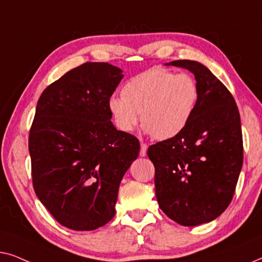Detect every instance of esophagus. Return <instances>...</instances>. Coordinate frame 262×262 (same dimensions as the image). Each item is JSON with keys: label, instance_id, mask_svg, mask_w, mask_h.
I'll list each match as a JSON object with an SVG mask.
<instances>
[{"label": "esophagus", "instance_id": "1", "mask_svg": "<svg viewBox=\"0 0 262 262\" xmlns=\"http://www.w3.org/2000/svg\"><path fill=\"white\" fill-rule=\"evenodd\" d=\"M147 154V145L141 142V148H140V157H146Z\"/></svg>", "mask_w": 262, "mask_h": 262}]
</instances>
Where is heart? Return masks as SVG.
Masks as SVG:
<instances>
[{
  "mask_svg": "<svg viewBox=\"0 0 262 262\" xmlns=\"http://www.w3.org/2000/svg\"><path fill=\"white\" fill-rule=\"evenodd\" d=\"M198 99L200 89L189 73L153 68L127 80L122 95L109 98L108 109L119 130L134 129L140 113L143 130L158 140H168L185 129Z\"/></svg>",
  "mask_w": 262,
  "mask_h": 262,
  "instance_id": "heart-1",
  "label": "heart"
}]
</instances>
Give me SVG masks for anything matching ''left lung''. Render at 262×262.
I'll return each instance as SVG.
<instances>
[{
  "mask_svg": "<svg viewBox=\"0 0 262 262\" xmlns=\"http://www.w3.org/2000/svg\"><path fill=\"white\" fill-rule=\"evenodd\" d=\"M189 70L200 99L192 119L174 138L148 147L156 196L169 219L185 227L211 222L228 208L243 164L240 113L229 90L203 64L174 60Z\"/></svg>",
  "mask_w": 262,
  "mask_h": 262,
  "instance_id": "8db88e82",
  "label": "left lung"
}]
</instances>
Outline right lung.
Listing matches in <instances>:
<instances>
[{
	"label": "right lung",
	"instance_id": "right-lung-1",
	"mask_svg": "<svg viewBox=\"0 0 262 262\" xmlns=\"http://www.w3.org/2000/svg\"><path fill=\"white\" fill-rule=\"evenodd\" d=\"M123 78L108 62H85L43 90L29 130L33 186L61 226L95 230L115 215L120 183L139 140L114 127L108 101Z\"/></svg>",
	"mask_w": 262,
	"mask_h": 262
}]
</instances>
